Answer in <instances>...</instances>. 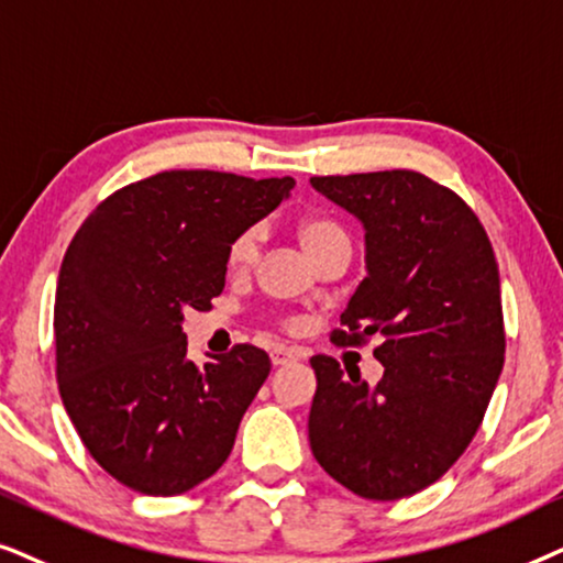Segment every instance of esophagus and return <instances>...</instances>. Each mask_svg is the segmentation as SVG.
I'll use <instances>...</instances> for the list:
<instances>
[{"instance_id":"34e87169","label":"esophagus","mask_w":563,"mask_h":563,"mask_svg":"<svg viewBox=\"0 0 563 563\" xmlns=\"http://www.w3.org/2000/svg\"><path fill=\"white\" fill-rule=\"evenodd\" d=\"M269 360H273L275 368H283V365L296 363L298 355H296L294 350H288V347H275L273 352H269Z\"/></svg>"}]
</instances>
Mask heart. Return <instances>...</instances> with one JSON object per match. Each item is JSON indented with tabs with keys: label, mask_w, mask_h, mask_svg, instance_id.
I'll use <instances>...</instances> for the list:
<instances>
[{
	"label": "heart",
	"mask_w": 563,
	"mask_h": 563,
	"mask_svg": "<svg viewBox=\"0 0 563 563\" xmlns=\"http://www.w3.org/2000/svg\"><path fill=\"white\" fill-rule=\"evenodd\" d=\"M296 236L298 242H301L303 252L309 254L311 262L317 260L319 254L332 250V246L350 244V236L342 223L329 219V216H306V219L298 221ZM254 252H257V231L246 229L239 236H234V242L229 244V252H227L229 267L231 269L246 267L252 262Z\"/></svg>",
	"instance_id": "b5f03b06"
}]
</instances>
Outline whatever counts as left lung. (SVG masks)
Segmentation results:
<instances>
[{
  "label": "left lung",
  "instance_id": "obj_1",
  "mask_svg": "<svg viewBox=\"0 0 563 563\" xmlns=\"http://www.w3.org/2000/svg\"><path fill=\"white\" fill-rule=\"evenodd\" d=\"M365 229V269L332 342L373 350L376 386L311 357V453L334 482L391 501L427 489L466 451L505 365L499 269L476 213L411 169L311 177Z\"/></svg>",
  "mask_w": 563,
  "mask_h": 563
}]
</instances>
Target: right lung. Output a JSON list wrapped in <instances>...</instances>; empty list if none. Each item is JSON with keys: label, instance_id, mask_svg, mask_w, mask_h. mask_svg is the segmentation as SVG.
Here are the masks:
<instances>
[{"label": "right lung", "instance_id": "add662e5", "mask_svg": "<svg viewBox=\"0 0 563 563\" xmlns=\"http://www.w3.org/2000/svg\"><path fill=\"white\" fill-rule=\"evenodd\" d=\"M294 185L159 172L112 192L71 239L54 303L58 391L89 455L133 492L185 494L229 459L269 357L236 344L195 365L183 319L211 309L229 244Z\"/></svg>", "mask_w": 563, "mask_h": 563}]
</instances>
